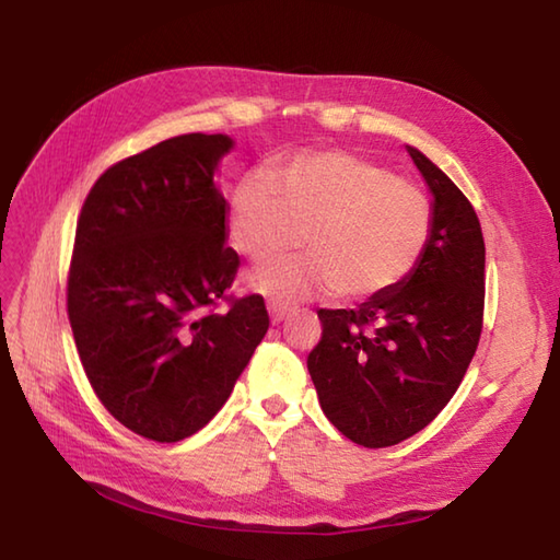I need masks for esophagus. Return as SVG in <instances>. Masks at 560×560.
Listing matches in <instances>:
<instances>
[{"label": "esophagus", "mask_w": 560, "mask_h": 560, "mask_svg": "<svg viewBox=\"0 0 560 560\" xmlns=\"http://www.w3.org/2000/svg\"><path fill=\"white\" fill-rule=\"evenodd\" d=\"M289 315H291V308H289V305H281V303H269V317H271V323H273V325L283 323V320H287Z\"/></svg>", "instance_id": "esophagus-1"}]
</instances>
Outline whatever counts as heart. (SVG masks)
I'll use <instances>...</instances> for the list:
<instances>
[{
	"mask_svg": "<svg viewBox=\"0 0 560 560\" xmlns=\"http://www.w3.org/2000/svg\"><path fill=\"white\" fill-rule=\"evenodd\" d=\"M432 203L408 179L349 150H305L237 179L228 233L252 259L269 257L303 230L308 255L252 269L245 287L273 303L342 293L364 301L418 267L432 235Z\"/></svg>",
	"mask_w": 560,
	"mask_h": 560,
	"instance_id": "obj_1",
	"label": "heart"
}]
</instances>
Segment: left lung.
Returning <instances> with one entry per match:
<instances>
[{"label": "left lung", "mask_w": 560, "mask_h": 560, "mask_svg": "<svg viewBox=\"0 0 560 560\" xmlns=\"http://www.w3.org/2000/svg\"><path fill=\"white\" fill-rule=\"evenodd\" d=\"M408 148L432 194V235L398 287L357 308L317 311L308 354L320 408L347 440L393 446L424 430L462 383L483 327L486 243L462 189Z\"/></svg>", "instance_id": "obj_1"}]
</instances>
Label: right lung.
<instances>
[{"label": "right lung", "mask_w": 560, "mask_h": 560, "mask_svg": "<svg viewBox=\"0 0 560 560\" xmlns=\"http://www.w3.org/2000/svg\"><path fill=\"white\" fill-rule=\"evenodd\" d=\"M235 140L189 133L120 160L77 221L68 315L84 374L114 418L152 442L213 420L269 315L261 295L211 311L235 279L215 184Z\"/></svg>", "instance_id": "right-lung-1"}]
</instances>
